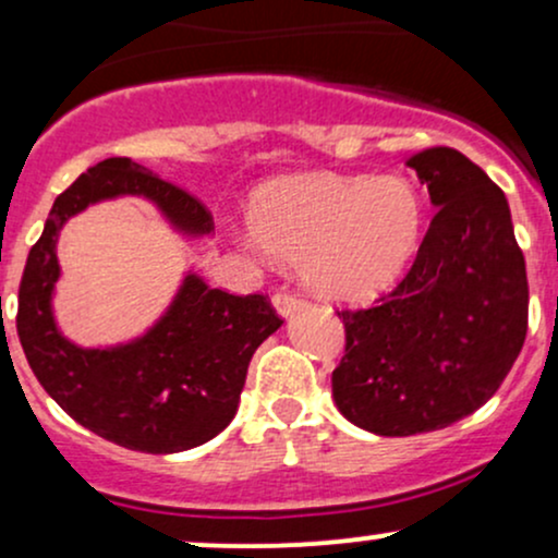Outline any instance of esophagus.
I'll return each instance as SVG.
<instances>
[{
	"instance_id": "esophagus-1",
	"label": "esophagus",
	"mask_w": 558,
	"mask_h": 558,
	"mask_svg": "<svg viewBox=\"0 0 558 558\" xmlns=\"http://www.w3.org/2000/svg\"><path fill=\"white\" fill-rule=\"evenodd\" d=\"M272 304H275V310H278L280 317H288L304 306V299L296 296V293H291V291H278L272 296Z\"/></svg>"
}]
</instances>
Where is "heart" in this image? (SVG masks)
Segmentation results:
<instances>
[{
    "mask_svg": "<svg viewBox=\"0 0 558 558\" xmlns=\"http://www.w3.org/2000/svg\"><path fill=\"white\" fill-rule=\"evenodd\" d=\"M248 222L259 246L301 265L317 293L364 301L396 283L414 259L425 207L399 175H306L262 189Z\"/></svg>",
    "mask_w": 558,
    "mask_h": 558,
    "instance_id": "obj_1",
    "label": "heart"
}]
</instances>
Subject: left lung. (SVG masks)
Instances as JSON below:
<instances>
[{
  "label": "left lung",
  "instance_id": "left-lung-1",
  "mask_svg": "<svg viewBox=\"0 0 558 558\" xmlns=\"http://www.w3.org/2000/svg\"><path fill=\"white\" fill-rule=\"evenodd\" d=\"M435 217L393 291L338 310L345 345L332 399L386 438L440 430L501 388L527 336V272L504 191L462 151L409 159Z\"/></svg>",
  "mask_w": 558,
  "mask_h": 558
}]
</instances>
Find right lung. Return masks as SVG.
Here are the masks:
<instances>
[{
  "instance_id": "add662e5",
  "label": "right lung",
  "mask_w": 558,
  "mask_h": 558,
  "mask_svg": "<svg viewBox=\"0 0 558 558\" xmlns=\"http://www.w3.org/2000/svg\"><path fill=\"white\" fill-rule=\"evenodd\" d=\"M118 194L155 198L189 233H209L213 213L181 185L128 157L88 168L54 198L17 288V338L36 380L78 425L146 453L207 444L235 417L254 351L283 325L262 293H228L189 275L170 312L138 341L78 349L54 328L49 296L60 267L54 243L70 215Z\"/></svg>"
}]
</instances>
